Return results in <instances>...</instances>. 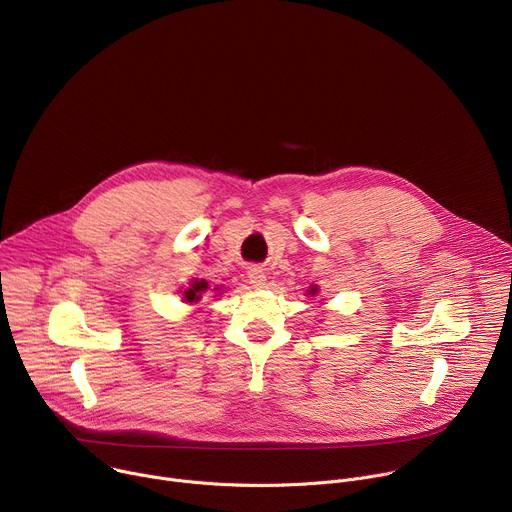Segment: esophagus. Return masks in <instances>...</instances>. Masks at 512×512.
Masks as SVG:
<instances>
[{"label": "esophagus", "mask_w": 512, "mask_h": 512, "mask_svg": "<svg viewBox=\"0 0 512 512\" xmlns=\"http://www.w3.org/2000/svg\"><path fill=\"white\" fill-rule=\"evenodd\" d=\"M247 275H249V281H251L255 287H263V285H265V281H267V277H265L263 269H259V267H251Z\"/></svg>", "instance_id": "obj_1"}]
</instances>
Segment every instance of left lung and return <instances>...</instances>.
Instances as JSON below:
<instances>
[{"label":"left lung","instance_id":"1","mask_svg":"<svg viewBox=\"0 0 512 512\" xmlns=\"http://www.w3.org/2000/svg\"><path fill=\"white\" fill-rule=\"evenodd\" d=\"M308 294H310V296H316V294H318V287H316V285H314V287H312V289H310V291H308Z\"/></svg>","mask_w":512,"mask_h":512}]
</instances>
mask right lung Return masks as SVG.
<instances>
[{"label":"right lung","mask_w":512,"mask_h":512,"mask_svg":"<svg viewBox=\"0 0 512 512\" xmlns=\"http://www.w3.org/2000/svg\"><path fill=\"white\" fill-rule=\"evenodd\" d=\"M206 289H208V283L204 281V279H192V283L184 289V302H188V304H196V302H200V298H202V294H206Z\"/></svg>","instance_id":"obj_1"}]
</instances>
